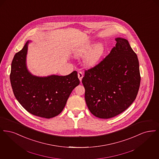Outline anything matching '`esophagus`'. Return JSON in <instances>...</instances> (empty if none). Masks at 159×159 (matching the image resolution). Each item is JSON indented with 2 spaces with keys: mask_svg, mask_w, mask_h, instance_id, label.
<instances>
[{
  "mask_svg": "<svg viewBox=\"0 0 159 159\" xmlns=\"http://www.w3.org/2000/svg\"><path fill=\"white\" fill-rule=\"evenodd\" d=\"M83 77V73H82V71H79V72H78V77H79V80H80V82L82 81V79Z\"/></svg>",
  "mask_w": 159,
  "mask_h": 159,
  "instance_id": "obj_1",
  "label": "esophagus"
}]
</instances>
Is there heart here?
<instances>
[{
    "instance_id": "b5f03b06",
    "label": "heart",
    "mask_w": 159,
    "mask_h": 159,
    "mask_svg": "<svg viewBox=\"0 0 159 159\" xmlns=\"http://www.w3.org/2000/svg\"><path fill=\"white\" fill-rule=\"evenodd\" d=\"M92 46V43H88L86 45L81 47L80 48L76 50L75 55L77 57L83 56L86 53L87 51L90 49ZM103 46L100 44L98 43L93 46L89 52L84 57V61L85 64L88 66H93L95 65L99 59L101 58L102 53H103Z\"/></svg>"
}]
</instances>
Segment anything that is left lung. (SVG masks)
Wrapping results in <instances>:
<instances>
[{
  "label": "left lung",
  "instance_id": "left-lung-1",
  "mask_svg": "<svg viewBox=\"0 0 159 159\" xmlns=\"http://www.w3.org/2000/svg\"><path fill=\"white\" fill-rule=\"evenodd\" d=\"M110 53L85 70L82 83L91 113L110 119L125 111L136 98L141 76L136 53L125 39L118 38Z\"/></svg>",
  "mask_w": 159,
  "mask_h": 159
}]
</instances>
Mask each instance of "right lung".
I'll use <instances>...</instances> for the list:
<instances>
[{"instance_id":"add662e5","label":"right lung","mask_w":159,"mask_h":159,"mask_svg":"<svg viewBox=\"0 0 159 159\" xmlns=\"http://www.w3.org/2000/svg\"><path fill=\"white\" fill-rule=\"evenodd\" d=\"M27 41L15 53L11 64L10 81L15 98L30 113L46 119L63 110L72 91L80 80L76 71L67 76L32 75L26 66Z\"/></svg>"}]
</instances>
